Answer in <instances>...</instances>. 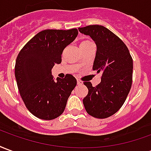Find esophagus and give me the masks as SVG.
Masks as SVG:
<instances>
[{
	"instance_id": "34e87169",
	"label": "esophagus",
	"mask_w": 151,
	"mask_h": 151,
	"mask_svg": "<svg viewBox=\"0 0 151 151\" xmlns=\"http://www.w3.org/2000/svg\"><path fill=\"white\" fill-rule=\"evenodd\" d=\"M77 83H78V85H82V82H81L80 80H78V81H77Z\"/></svg>"
}]
</instances>
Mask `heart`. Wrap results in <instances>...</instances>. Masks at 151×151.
<instances>
[{"instance_id":"b5f03b06","label":"heart","mask_w":151,"mask_h":151,"mask_svg":"<svg viewBox=\"0 0 151 151\" xmlns=\"http://www.w3.org/2000/svg\"><path fill=\"white\" fill-rule=\"evenodd\" d=\"M92 43L91 41H89V40H84V41H82L81 44H80V47H82V46H86V45H88V44H91Z\"/></svg>"}]
</instances>
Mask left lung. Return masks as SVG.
<instances>
[{
  "label": "left lung",
  "mask_w": 151,
  "mask_h": 151,
  "mask_svg": "<svg viewBox=\"0 0 151 151\" xmlns=\"http://www.w3.org/2000/svg\"><path fill=\"white\" fill-rule=\"evenodd\" d=\"M78 31L95 41L97 51L93 69L102 73L101 82L95 87L90 82L84 85L88 94L83 99L86 112L104 119L120 109L129 93L133 80V59L120 38L99 25L79 27Z\"/></svg>",
  "instance_id": "1"
}]
</instances>
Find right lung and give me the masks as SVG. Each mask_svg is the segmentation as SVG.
<instances>
[{
    "label": "right lung",
    "instance_id": "add662e5",
    "mask_svg": "<svg viewBox=\"0 0 151 151\" xmlns=\"http://www.w3.org/2000/svg\"><path fill=\"white\" fill-rule=\"evenodd\" d=\"M78 30H44L28 41L15 63V78L26 107L35 116L53 120L65 111L67 100L77 85L71 74L53 79L52 69L61 63L66 46L78 36Z\"/></svg>",
    "mask_w": 151,
    "mask_h": 151
}]
</instances>
